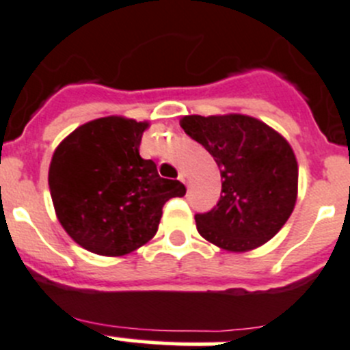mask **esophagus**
<instances>
[{
	"instance_id": "1",
	"label": "esophagus",
	"mask_w": 350,
	"mask_h": 350,
	"mask_svg": "<svg viewBox=\"0 0 350 350\" xmlns=\"http://www.w3.org/2000/svg\"><path fill=\"white\" fill-rule=\"evenodd\" d=\"M179 181L185 186H190V176L186 174V172H181V174H179Z\"/></svg>"
}]
</instances>
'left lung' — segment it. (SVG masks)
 Returning <instances> with one entry per match:
<instances>
[{
  "label": "left lung",
  "mask_w": 350,
  "mask_h": 350,
  "mask_svg": "<svg viewBox=\"0 0 350 350\" xmlns=\"http://www.w3.org/2000/svg\"><path fill=\"white\" fill-rule=\"evenodd\" d=\"M179 124L214 157L223 179L217 205L195 214L198 233L228 252H249L269 241L297 202L299 165L288 142L241 113L185 116Z\"/></svg>",
  "instance_id": "obj_1"
}]
</instances>
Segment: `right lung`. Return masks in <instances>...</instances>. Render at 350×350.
<instances>
[{
  "label": "right lung",
  "mask_w": 350,
  "mask_h": 350,
  "mask_svg": "<svg viewBox=\"0 0 350 350\" xmlns=\"http://www.w3.org/2000/svg\"><path fill=\"white\" fill-rule=\"evenodd\" d=\"M148 122L110 116L83 124L57 146L48 172L55 212L72 240L98 256L139 249L159 230L162 207L186 188L139 157Z\"/></svg>",
  "instance_id": "obj_1"
}]
</instances>
